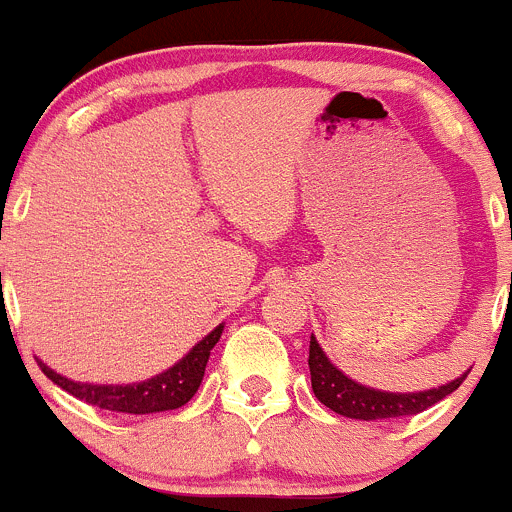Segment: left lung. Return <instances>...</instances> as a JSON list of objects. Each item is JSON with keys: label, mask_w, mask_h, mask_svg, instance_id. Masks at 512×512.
Returning a JSON list of instances; mask_svg holds the SVG:
<instances>
[{"label": "left lung", "mask_w": 512, "mask_h": 512, "mask_svg": "<svg viewBox=\"0 0 512 512\" xmlns=\"http://www.w3.org/2000/svg\"><path fill=\"white\" fill-rule=\"evenodd\" d=\"M308 368H311L313 396H316L323 406L331 408L333 413H338V416L356 418V421H381V418L416 416V413L426 411V408L443 401L445 396H450L470 373L465 371L463 376L453 378V381H448L445 386L428 388V391H378V388L363 386V383L353 381V378L346 376L341 368L333 366L331 358L323 353L321 343L316 341V336H311Z\"/></svg>", "instance_id": "1"}]
</instances>
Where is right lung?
<instances>
[{"label": "right lung", "mask_w": 512, "mask_h": 512, "mask_svg": "<svg viewBox=\"0 0 512 512\" xmlns=\"http://www.w3.org/2000/svg\"><path fill=\"white\" fill-rule=\"evenodd\" d=\"M221 333H224V323L214 328L209 336L201 338L184 358L174 363L166 371L156 373V376L146 378L139 383H82L72 381V378L62 376L54 368H49L42 358H37L39 368L49 381L57 383L67 393H72L79 401L89 403V406L104 408V411L116 413H131V416H149V413L174 411V408L186 406L199 391L201 381H204L206 363H209L211 348L219 343Z\"/></svg>", "instance_id": "obj_1"}]
</instances>
